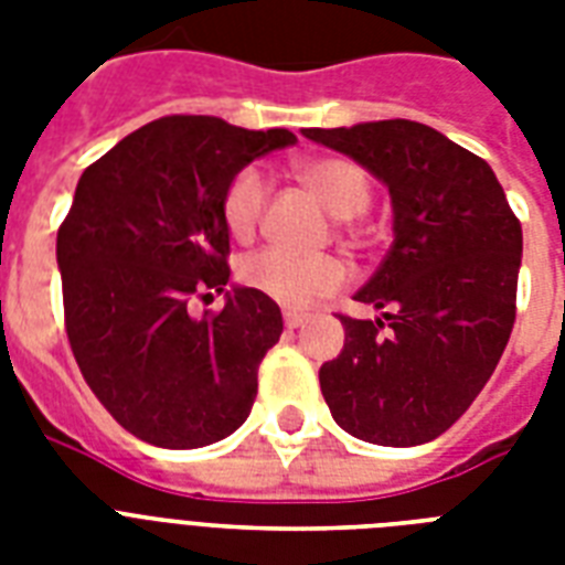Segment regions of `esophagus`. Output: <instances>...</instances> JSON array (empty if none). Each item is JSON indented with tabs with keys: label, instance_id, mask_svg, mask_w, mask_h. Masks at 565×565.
Here are the masks:
<instances>
[{
	"label": "esophagus",
	"instance_id": "obj_1",
	"mask_svg": "<svg viewBox=\"0 0 565 565\" xmlns=\"http://www.w3.org/2000/svg\"><path fill=\"white\" fill-rule=\"evenodd\" d=\"M305 313H296V310H287V313H284V326L287 328H299V326H305Z\"/></svg>",
	"mask_w": 565,
	"mask_h": 565
}]
</instances>
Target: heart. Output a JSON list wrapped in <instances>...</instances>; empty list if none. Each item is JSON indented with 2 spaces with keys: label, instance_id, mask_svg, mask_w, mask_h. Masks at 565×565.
<instances>
[{
  "label": "heart",
  "instance_id": "obj_1",
  "mask_svg": "<svg viewBox=\"0 0 565 565\" xmlns=\"http://www.w3.org/2000/svg\"><path fill=\"white\" fill-rule=\"evenodd\" d=\"M301 184L317 195V202L337 220H354L370 207L372 188L366 172L349 158H310L299 163ZM266 207V179L255 167L239 170L222 195V220L231 237H255ZM239 281L284 308H308L322 296L343 287L345 269L334 257H305L264 248L239 264Z\"/></svg>",
  "mask_w": 565,
  "mask_h": 565
}]
</instances>
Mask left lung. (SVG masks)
I'll use <instances>...</instances> for the list:
<instances>
[{
	"instance_id": "8db88e82",
	"label": "left lung",
	"mask_w": 565,
	"mask_h": 565,
	"mask_svg": "<svg viewBox=\"0 0 565 565\" xmlns=\"http://www.w3.org/2000/svg\"><path fill=\"white\" fill-rule=\"evenodd\" d=\"M301 135L349 154L393 199V246L340 317L343 352L319 386L343 430L375 446H422L448 430L499 366L516 319L522 225L490 163L413 119Z\"/></svg>"
}]
</instances>
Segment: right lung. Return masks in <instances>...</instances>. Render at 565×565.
Wrapping results in <instances>:
<instances>
[{
    "label": "right lung",
    "mask_w": 565,
    "mask_h": 565,
    "mask_svg": "<svg viewBox=\"0 0 565 565\" xmlns=\"http://www.w3.org/2000/svg\"><path fill=\"white\" fill-rule=\"evenodd\" d=\"M296 143L216 117H163L122 137L78 179L57 228L66 337L84 381L137 439L202 448L246 422L281 310L228 284L222 195L243 167ZM226 292L189 317L193 295Z\"/></svg>",
    "instance_id": "right-lung-1"
}]
</instances>
